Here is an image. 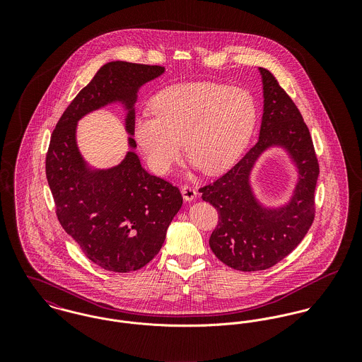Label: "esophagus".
I'll return each instance as SVG.
<instances>
[{"mask_svg":"<svg viewBox=\"0 0 362 362\" xmlns=\"http://www.w3.org/2000/svg\"><path fill=\"white\" fill-rule=\"evenodd\" d=\"M181 194H182V197H184V199L187 201V202H191V201H194L195 198H197V189L194 188V187H191V185H184L182 188H181Z\"/></svg>","mask_w":362,"mask_h":362,"instance_id":"1","label":"esophagus"}]
</instances>
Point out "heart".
<instances>
[{
	"mask_svg": "<svg viewBox=\"0 0 362 362\" xmlns=\"http://www.w3.org/2000/svg\"><path fill=\"white\" fill-rule=\"evenodd\" d=\"M152 108L135 119L134 136L160 175L173 170L182 144L204 173L226 170L245 149L258 118L250 90L213 82L170 86L156 95Z\"/></svg>",
	"mask_w": 362,
	"mask_h": 362,
	"instance_id": "1",
	"label": "heart"
}]
</instances>
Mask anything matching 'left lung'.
<instances>
[{
  "label": "left lung",
  "mask_w": 362,
  "mask_h": 362,
  "mask_svg": "<svg viewBox=\"0 0 362 362\" xmlns=\"http://www.w3.org/2000/svg\"><path fill=\"white\" fill-rule=\"evenodd\" d=\"M260 74L264 107L257 145L227 173L199 188L204 201L218 213L209 245L223 263L241 272L269 269L301 243L315 218L319 175L310 129L298 107L269 69L260 68ZM274 143L289 149L300 170L295 199L276 212L259 207L247 184L253 161Z\"/></svg>",
  "instance_id": "8db88e82"
}]
</instances>
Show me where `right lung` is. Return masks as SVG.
Returning <instances> with one entry per match:
<instances>
[{"instance_id": "obj_1", "label": "right lung", "mask_w": 362, "mask_h": 362, "mask_svg": "<svg viewBox=\"0 0 362 362\" xmlns=\"http://www.w3.org/2000/svg\"><path fill=\"white\" fill-rule=\"evenodd\" d=\"M163 72L160 65L105 64L65 108L50 138L46 175L57 218L83 254L104 270L128 273L155 258L182 197L171 182L149 174L135 152H128L114 168L88 171L75 142L76 121L121 100L129 108L127 129L132 134L136 90ZM129 144L136 146L132 138Z\"/></svg>"}]
</instances>
